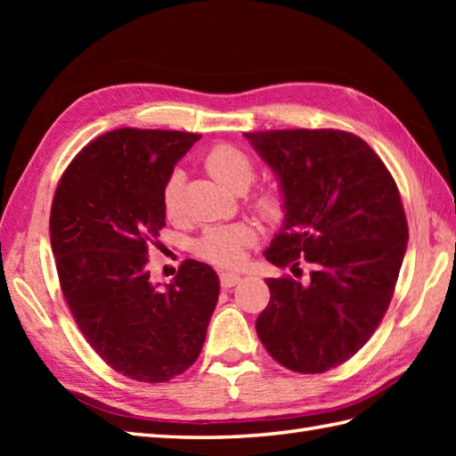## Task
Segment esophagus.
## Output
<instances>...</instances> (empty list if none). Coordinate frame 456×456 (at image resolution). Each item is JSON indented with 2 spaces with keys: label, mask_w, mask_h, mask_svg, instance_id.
Instances as JSON below:
<instances>
[{
  "label": "esophagus",
  "mask_w": 456,
  "mask_h": 456,
  "mask_svg": "<svg viewBox=\"0 0 456 456\" xmlns=\"http://www.w3.org/2000/svg\"><path fill=\"white\" fill-rule=\"evenodd\" d=\"M240 274H237V273H223L221 274V286L223 288H233V286H237L239 282H240Z\"/></svg>",
  "instance_id": "obj_1"
}]
</instances>
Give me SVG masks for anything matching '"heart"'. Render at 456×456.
Returning <instances> with one entry per match:
<instances>
[{
    "mask_svg": "<svg viewBox=\"0 0 456 456\" xmlns=\"http://www.w3.org/2000/svg\"><path fill=\"white\" fill-rule=\"evenodd\" d=\"M206 170L209 172V176L213 180L221 183V186L229 191H237L240 188L247 190L255 176V164L250 160L248 154L235 147H229V144H217L216 149H211L208 152ZM162 201L168 217H176L180 213L182 201L180 172H174L168 178L167 186H164ZM256 209L263 213L265 217H274L280 209V200L276 196V191H265L263 196L256 200ZM250 240H253V233H250L247 227L211 229L198 243V255L209 260L213 265L231 266L239 263L240 256H243V247H247Z\"/></svg>",
    "mask_w": 456,
    "mask_h": 456,
    "instance_id": "obj_1",
    "label": "heart"
}]
</instances>
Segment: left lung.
I'll return each instance as SVG.
<instances>
[{
    "instance_id": "8db88e82",
    "label": "left lung",
    "mask_w": 456,
    "mask_h": 456,
    "mask_svg": "<svg viewBox=\"0 0 456 456\" xmlns=\"http://www.w3.org/2000/svg\"><path fill=\"white\" fill-rule=\"evenodd\" d=\"M274 172L284 221L266 260L305 282L268 278L256 333L270 356L315 374L356 354L380 325L408 248L400 191L380 157L353 133H245Z\"/></svg>"
}]
</instances>
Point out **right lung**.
<instances>
[{"label": "right lung", "mask_w": 456, "mask_h": 456, "mask_svg": "<svg viewBox=\"0 0 456 456\" xmlns=\"http://www.w3.org/2000/svg\"><path fill=\"white\" fill-rule=\"evenodd\" d=\"M200 139L105 133L70 162L53 200L51 247L74 322L113 370L139 382H167L196 362L217 305L209 265L186 260L164 288L147 268L167 219L164 186Z\"/></svg>", "instance_id": "right-lung-1"}]
</instances>
